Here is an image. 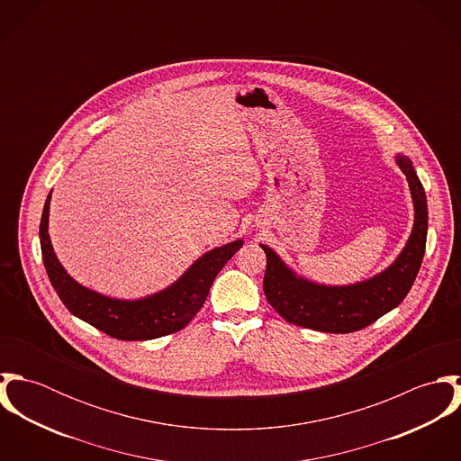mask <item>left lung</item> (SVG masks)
Instances as JSON below:
<instances>
[{
    "mask_svg": "<svg viewBox=\"0 0 461 461\" xmlns=\"http://www.w3.org/2000/svg\"><path fill=\"white\" fill-rule=\"evenodd\" d=\"M395 161L408 179L415 221L406 247L380 275L351 285H321L296 276L271 249L261 245L266 254L264 294L287 323L329 333H349L369 327L404 300L426 250L428 202L411 161L401 154Z\"/></svg>",
    "mask_w": 461,
    "mask_h": 461,
    "instance_id": "1",
    "label": "left lung"
}]
</instances>
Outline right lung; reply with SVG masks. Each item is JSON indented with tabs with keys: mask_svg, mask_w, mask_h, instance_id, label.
<instances>
[{
	"mask_svg": "<svg viewBox=\"0 0 461 461\" xmlns=\"http://www.w3.org/2000/svg\"><path fill=\"white\" fill-rule=\"evenodd\" d=\"M50 200L51 194L44 203L39 234L51 285L70 314L121 340H149L185 329L202 309L216 275L243 247V241L238 240L203 254L176 284L152 296L141 300L108 298L79 285L59 263L48 234Z\"/></svg>",
	"mask_w": 461,
	"mask_h": 461,
	"instance_id": "1",
	"label": "right lung"
}]
</instances>
